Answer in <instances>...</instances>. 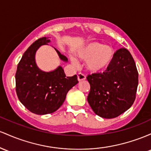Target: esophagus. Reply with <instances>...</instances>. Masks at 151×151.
<instances>
[{"instance_id": "34e87169", "label": "esophagus", "mask_w": 151, "mask_h": 151, "mask_svg": "<svg viewBox=\"0 0 151 151\" xmlns=\"http://www.w3.org/2000/svg\"><path fill=\"white\" fill-rule=\"evenodd\" d=\"M86 76L84 75V74L81 73L78 74V81L79 82H81V81H82L86 80Z\"/></svg>"}]
</instances>
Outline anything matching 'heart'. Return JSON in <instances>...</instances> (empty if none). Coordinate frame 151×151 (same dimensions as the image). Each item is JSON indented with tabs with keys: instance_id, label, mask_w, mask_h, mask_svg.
Segmentation results:
<instances>
[{
	"instance_id": "b5f03b06",
	"label": "heart",
	"mask_w": 151,
	"mask_h": 151,
	"mask_svg": "<svg viewBox=\"0 0 151 151\" xmlns=\"http://www.w3.org/2000/svg\"><path fill=\"white\" fill-rule=\"evenodd\" d=\"M114 48L98 41L90 42L76 51V55L82 60H86L85 67L91 73H98L105 71L111 66L115 58ZM73 63L77 60L71 57Z\"/></svg>"
}]
</instances>
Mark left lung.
Segmentation results:
<instances>
[{
    "label": "left lung",
    "mask_w": 151,
    "mask_h": 151,
    "mask_svg": "<svg viewBox=\"0 0 151 151\" xmlns=\"http://www.w3.org/2000/svg\"><path fill=\"white\" fill-rule=\"evenodd\" d=\"M87 80L91 86L88 102L100 117L116 118L134 103L138 73L131 54L126 48L117 50L114 60L105 72L88 76Z\"/></svg>",
    "instance_id": "obj_1"
}]
</instances>
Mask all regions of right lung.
<instances>
[{"mask_svg": "<svg viewBox=\"0 0 151 151\" xmlns=\"http://www.w3.org/2000/svg\"><path fill=\"white\" fill-rule=\"evenodd\" d=\"M46 37L32 44L22 56L17 67L16 90L18 99L30 112L45 115L56 111L65 101L69 90L78 83L77 76L66 77L61 66L45 72L37 66L35 53L43 45H48ZM60 60L67 61L65 55L55 48Z\"/></svg>", "mask_w": 151, "mask_h": 151, "instance_id": "right-lung-1", "label": "right lung"}]
</instances>
